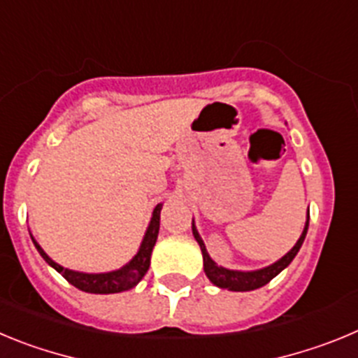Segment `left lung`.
Listing matches in <instances>:
<instances>
[{
    "label": "left lung",
    "mask_w": 358,
    "mask_h": 358,
    "mask_svg": "<svg viewBox=\"0 0 358 358\" xmlns=\"http://www.w3.org/2000/svg\"><path fill=\"white\" fill-rule=\"evenodd\" d=\"M308 230V215H307V223H305L303 231L299 235L298 243L292 246V250L289 253L282 257L280 260H276L275 264L271 266L262 267V269H257V271H235V269H227V267H221L210 259V255L207 253V248H205V243L199 237L198 230L194 227V221H192V235H194V239L198 241L199 248H201L203 253V269H205V275L208 276L214 285L221 289H228V291H253V289H259L266 283L271 282L278 273H282L289 264L292 262L296 255H298L299 248L303 244L305 235H307Z\"/></svg>",
    "instance_id": "8db88e82"
}]
</instances>
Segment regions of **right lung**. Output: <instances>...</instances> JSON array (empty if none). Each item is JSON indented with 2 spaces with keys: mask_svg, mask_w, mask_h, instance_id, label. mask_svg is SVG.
<instances>
[{
  "mask_svg": "<svg viewBox=\"0 0 358 358\" xmlns=\"http://www.w3.org/2000/svg\"><path fill=\"white\" fill-rule=\"evenodd\" d=\"M160 210H162V203H159L155 207V210H153V214H151L150 227H148L146 234H144V239L143 243H141L137 255H135L127 266L110 273H80L73 271V269H66V267H62L60 264L55 262V260H51L50 257L46 255V251L38 246V243L34 237H31V241H34L35 248H37V251L41 253V257H43L53 269H57L71 285H75L80 291L92 292V294H114V292H123L135 287V285L143 280V276L146 275L148 269H150L151 251H153L157 237H159Z\"/></svg>",
  "mask_w": 358,
  "mask_h": 358,
  "instance_id": "add662e5",
  "label": "right lung"
}]
</instances>
